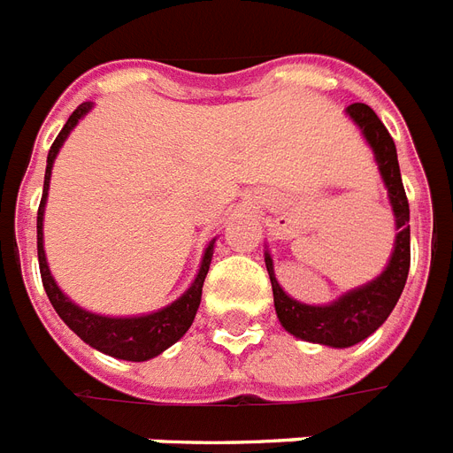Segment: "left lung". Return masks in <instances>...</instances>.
Instances as JSON below:
<instances>
[{
    "instance_id": "1",
    "label": "left lung",
    "mask_w": 453,
    "mask_h": 453,
    "mask_svg": "<svg viewBox=\"0 0 453 453\" xmlns=\"http://www.w3.org/2000/svg\"><path fill=\"white\" fill-rule=\"evenodd\" d=\"M350 119L359 127L362 136L373 150L376 164H379L380 178L388 188V199L395 213V234L393 254L388 261L386 270L376 280L366 282L365 287L345 291L343 296L336 298L329 305H308L296 298H291L280 287L273 268V258L265 251V268H268L273 296H275V312L280 322L291 336L310 341V343L331 345V348H350V345L365 341L386 322L402 296V289L407 284L409 261V202L404 185H402L400 164H397V150H395L393 136L388 134L376 112L365 103H352L345 110Z\"/></svg>"
}]
</instances>
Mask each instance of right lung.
<instances>
[{
	"label": "right lung",
	"mask_w": 453,
	"mask_h": 453,
	"mask_svg": "<svg viewBox=\"0 0 453 453\" xmlns=\"http://www.w3.org/2000/svg\"><path fill=\"white\" fill-rule=\"evenodd\" d=\"M94 108V103H81L80 108L74 110L65 127L60 129V134L53 141L49 157H46V173H44V192H42V202H39L37 211V256H39V273H42V284L49 301H51L53 310L58 312V317L77 334V336L88 343L96 350L105 352L110 357L129 359V362H145V359L157 357L159 352H164L169 345H173L178 338H183V334L190 329L192 319L197 315L199 301H202V287H204V277L209 273L213 256V242H209L204 256H202V265L195 277V282L190 284V289L185 291L183 296L166 305V308L150 312V315L138 317H105L88 312V310L80 308L77 303L58 289V284L51 277L49 263H46L44 254V206L46 195H49V180H51V169L58 155L60 145L65 143V138L70 136V131L77 127L81 117L87 115L88 110Z\"/></svg>",
	"instance_id": "obj_1"
}]
</instances>
